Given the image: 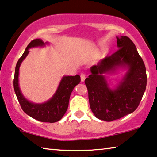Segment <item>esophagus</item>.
Returning <instances> with one entry per match:
<instances>
[{
  "instance_id": "34e87169",
  "label": "esophagus",
  "mask_w": 157,
  "mask_h": 157,
  "mask_svg": "<svg viewBox=\"0 0 157 157\" xmlns=\"http://www.w3.org/2000/svg\"><path fill=\"white\" fill-rule=\"evenodd\" d=\"M80 78H81V82H84L85 79V75L84 73H81L80 74Z\"/></svg>"
}]
</instances>
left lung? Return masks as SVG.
I'll list each match as a JSON object with an SVG mask.
<instances>
[{"label": "left lung", "mask_w": 157, "mask_h": 157, "mask_svg": "<svg viewBox=\"0 0 157 157\" xmlns=\"http://www.w3.org/2000/svg\"><path fill=\"white\" fill-rule=\"evenodd\" d=\"M117 39L118 50L91 67V74L85 80L91 110L97 118L106 122L133 112L147 83L146 67L133 42L127 36ZM121 67L128 71L116 88L110 89L103 74Z\"/></svg>", "instance_id": "obj_1"}]
</instances>
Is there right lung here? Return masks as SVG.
I'll return each instance as SVG.
<instances>
[{
	"label": "right lung",
	"instance_id": "right-lung-1",
	"mask_svg": "<svg viewBox=\"0 0 157 157\" xmlns=\"http://www.w3.org/2000/svg\"><path fill=\"white\" fill-rule=\"evenodd\" d=\"M47 43H45L41 39H35L29 43L16 65L13 88L21 109L26 114L40 122L53 123L60 120L66 113L71 93L75 87L80 82V75L63 77L52 98L43 104H34L27 100L21 93L19 85V67L28 55L29 49L34 47L44 46Z\"/></svg>",
	"mask_w": 157,
	"mask_h": 157
}]
</instances>
